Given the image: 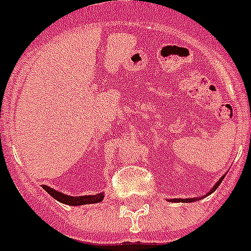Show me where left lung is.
<instances>
[{
	"instance_id": "1",
	"label": "left lung",
	"mask_w": 251,
	"mask_h": 251,
	"mask_svg": "<svg viewBox=\"0 0 251 251\" xmlns=\"http://www.w3.org/2000/svg\"><path fill=\"white\" fill-rule=\"evenodd\" d=\"M224 177H225V175L224 176H221V179H220V180L217 181V183L215 184V185H213V188H212L211 190H209V193L208 194H211V193H213L215 192L216 189H217L218 188V185H220V184H221V181L224 180ZM208 194H207V196H208ZM197 199H201V198H187V199H170V202H184V203H189V202H196Z\"/></svg>"
}]
</instances>
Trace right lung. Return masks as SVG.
<instances>
[{"label":"right lung","mask_w":251,"mask_h":251,"mask_svg":"<svg viewBox=\"0 0 251 251\" xmlns=\"http://www.w3.org/2000/svg\"><path fill=\"white\" fill-rule=\"evenodd\" d=\"M43 189L46 190L48 194H50L53 198L57 199L58 202L64 203V204H68V205L91 204V203L101 202L102 199H104V193H100V194H95V196L72 197V196H67V194H63V193L58 192V190H54L53 188L47 187V185H43Z\"/></svg>","instance_id":"1"}]
</instances>
